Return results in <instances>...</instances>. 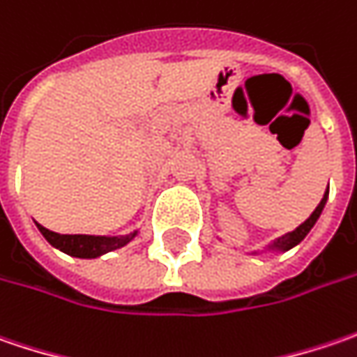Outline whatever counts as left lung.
Masks as SVG:
<instances>
[{
	"label": "left lung",
	"instance_id": "1",
	"mask_svg": "<svg viewBox=\"0 0 357 357\" xmlns=\"http://www.w3.org/2000/svg\"><path fill=\"white\" fill-rule=\"evenodd\" d=\"M326 199H328V192L324 194V197H321V202L318 204V208L314 209V213L303 222L300 227H296L294 231H289V234H286V236H282L278 241H273V245L271 248H280V250H289V248H294V245H298L300 241L307 236V231L314 227V224L318 222L319 213H321V209H324V206H326Z\"/></svg>",
	"mask_w": 357,
	"mask_h": 357
}]
</instances>
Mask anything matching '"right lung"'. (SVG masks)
<instances>
[{
  "mask_svg": "<svg viewBox=\"0 0 357 357\" xmlns=\"http://www.w3.org/2000/svg\"><path fill=\"white\" fill-rule=\"evenodd\" d=\"M39 231L43 234V238L50 241L54 248L70 254L75 257H98L101 254H107L112 250H117L121 245H126L132 240L135 234L123 236V238H100V236H68V234H55L50 231L47 227L39 225Z\"/></svg>",
  "mask_w": 357,
  "mask_h": 357,
  "instance_id": "obj_1",
  "label": "right lung"
}]
</instances>
